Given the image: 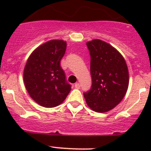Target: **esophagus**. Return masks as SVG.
<instances>
[{"label":"esophagus","mask_w":151,"mask_h":151,"mask_svg":"<svg viewBox=\"0 0 151 151\" xmlns=\"http://www.w3.org/2000/svg\"><path fill=\"white\" fill-rule=\"evenodd\" d=\"M74 87H75V88H77V89H79V88H80V84L79 83H77L74 84Z\"/></svg>","instance_id":"34e87169"}]
</instances>
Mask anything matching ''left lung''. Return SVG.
Masks as SVG:
<instances>
[{"mask_svg":"<svg viewBox=\"0 0 151 151\" xmlns=\"http://www.w3.org/2000/svg\"><path fill=\"white\" fill-rule=\"evenodd\" d=\"M91 55L92 85L84 93L88 106L96 112H106L123 99L129 87V70L122 55L99 39L86 43Z\"/></svg>","mask_w":151,"mask_h":151,"instance_id":"8db88e82","label":"left lung"}]
</instances>
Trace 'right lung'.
<instances>
[{"label":"right lung","instance_id":"obj_1","mask_svg":"<svg viewBox=\"0 0 151 151\" xmlns=\"http://www.w3.org/2000/svg\"><path fill=\"white\" fill-rule=\"evenodd\" d=\"M66 49L65 41H48L38 47L27 60L23 72L25 86L30 96L41 106H58L71 91L60 66Z\"/></svg>","mask_w":151,"mask_h":151}]
</instances>
